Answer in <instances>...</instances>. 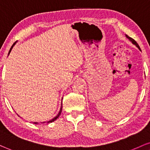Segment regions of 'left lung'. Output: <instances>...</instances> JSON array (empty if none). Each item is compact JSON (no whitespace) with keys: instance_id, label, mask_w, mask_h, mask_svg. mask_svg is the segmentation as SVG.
I'll list each match as a JSON object with an SVG mask.
<instances>
[{"instance_id":"8db88e82","label":"left lung","mask_w":150,"mask_h":150,"mask_svg":"<svg viewBox=\"0 0 150 150\" xmlns=\"http://www.w3.org/2000/svg\"><path fill=\"white\" fill-rule=\"evenodd\" d=\"M125 36H126V38H127V39H129V41H130V42H131L133 44V45H134L136 46V47H137L138 48V49H139V50H140V51H141V49H140V47H139V45H138V44L137 43V42H136V41L134 40H133L132 38H130V37H129V36H128V35H125Z\"/></svg>"}]
</instances>
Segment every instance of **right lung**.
<instances>
[{"instance_id":"add662e5","label":"right lung","mask_w":150,"mask_h":150,"mask_svg":"<svg viewBox=\"0 0 150 150\" xmlns=\"http://www.w3.org/2000/svg\"><path fill=\"white\" fill-rule=\"evenodd\" d=\"M16 45V42L13 44V45L11 46V49H10V50H9V53H8V55H9V53H11V50H12V49H13V46H14ZM62 105H61V108H60V110H59V112H58V114H57V115L56 116V117H55L53 119H52L51 120H50V121H47V123H51V122H53V121H55L56 120V119L58 118V117H59V115H61V112H62ZM33 123H34V124H38V123H38V122H33ZM45 122H43V123H45Z\"/></svg>"}]
</instances>
